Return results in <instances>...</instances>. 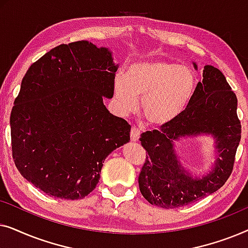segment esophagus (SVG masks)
<instances>
[{"label":"esophagus","mask_w":248,"mask_h":248,"mask_svg":"<svg viewBox=\"0 0 248 248\" xmlns=\"http://www.w3.org/2000/svg\"><path fill=\"white\" fill-rule=\"evenodd\" d=\"M140 130H139L138 127H132L131 128V133H130V135H131V141L132 142H138L139 141V139H140Z\"/></svg>","instance_id":"34e87169"}]
</instances>
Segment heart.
Segmentation results:
<instances>
[{
    "label": "heart",
    "mask_w": 248,
    "mask_h": 248,
    "mask_svg": "<svg viewBox=\"0 0 248 248\" xmlns=\"http://www.w3.org/2000/svg\"><path fill=\"white\" fill-rule=\"evenodd\" d=\"M195 74L168 61H141L117 74L113 82L114 101L123 114L132 111L141 97L140 114L152 126H165L188 106L195 90Z\"/></svg>",
    "instance_id": "heart-1"
}]
</instances>
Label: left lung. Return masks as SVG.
<instances>
[{
    "label": "left lung",
    "mask_w": 248,
    "mask_h": 248,
    "mask_svg": "<svg viewBox=\"0 0 248 248\" xmlns=\"http://www.w3.org/2000/svg\"><path fill=\"white\" fill-rule=\"evenodd\" d=\"M193 65L198 70L196 63ZM202 77L188 106L175 121L160 131L141 134L148 155L139 175V187L152 205L164 209L187 205L218 191L232 171L242 137L237 97L217 67L205 65ZM200 134L213 135L218 158L209 174L193 178L179 162L173 143L181 137Z\"/></svg>",
    "instance_id": "left-lung-1"
}]
</instances>
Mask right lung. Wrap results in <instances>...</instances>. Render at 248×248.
Wrapping results in <instances>:
<instances>
[{"mask_svg":"<svg viewBox=\"0 0 248 248\" xmlns=\"http://www.w3.org/2000/svg\"><path fill=\"white\" fill-rule=\"evenodd\" d=\"M117 69L109 49L81 40L50 49L23 77L10 116L12 157L45 194L83 199L108 155L130 141L131 125L104 105Z\"/></svg>","mask_w":248,"mask_h":248,"instance_id":"add662e5","label":"right lung"}]
</instances>
